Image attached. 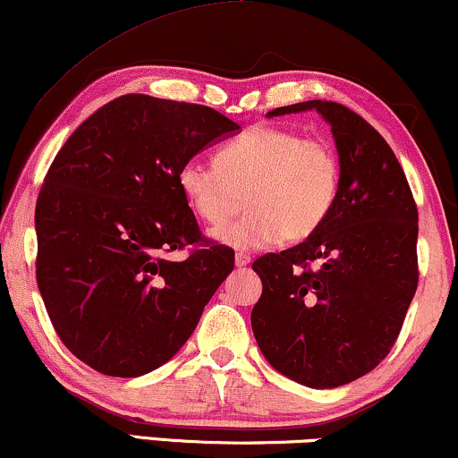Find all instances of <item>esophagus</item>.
<instances>
[{
    "instance_id": "obj_1",
    "label": "esophagus",
    "mask_w": 458,
    "mask_h": 458,
    "mask_svg": "<svg viewBox=\"0 0 458 458\" xmlns=\"http://www.w3.org/2000/svg\"><path fill=\"white\" fill-rule=\"evenodd\" d=\"M248 263H250V255H246V252H238V255H235V265H238V267H246Z\"/></svg>"
}]
</instances>
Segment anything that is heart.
Segmentation results:
<instances>
[{"label": "heart", "instance_id": "heart-1", "mask_svg": "<svg viewBox=\"0 0 458 458\" xmlns=\"http://www.w3.org/2000/svg\"><path fill=\"white\" fill-rule=\"evenodd\" d=\"M178 189L208 225L225 223L246 193L248 212L214 229L212 238L235 250H257L282 238L308 240L323 227L340 201L342 167L325 140L257 125L225 144L216 163L184 161Z\"/></svg>", "mask_w": 458, "mask_h": 458}]
</instances>
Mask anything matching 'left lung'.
Segmentation results:
<instances>
[{
	"label": "left lung",
	"mask_w": 458,
	"mask_h": 458,
	"mask_svg": "<svg viewBox=\"0 0 458 458\" xmlns=\"http://www.w3.org/2000/svg\"><path fill=\"white\" fill-rule=\"evenodd\" d=\"M331 125L340 201L306 242L252 263L263 295L250 323L274 369L312 388L365 376L391 352L419 286V210L397 157L363 116L335 101H301Z\"/></svg>",
	"instance_id": "8db88e82"
}]
</instances>
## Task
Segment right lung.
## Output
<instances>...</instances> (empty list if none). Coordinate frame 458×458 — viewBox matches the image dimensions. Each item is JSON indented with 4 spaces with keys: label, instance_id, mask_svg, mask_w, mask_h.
Segmentation results:
<instances>
[{
    "label": "right lung",
    "instance_id": "right-lung-1",
    "mask_svg": "<svg viewBox=\"0 0 458 458\" xmlns=\"http://www.w3.org/2000/svg\"><path fill=\"white\" fill-rule=\"evenodd\" d=\"M238 123L199 104L123 95L56 152L36 203L39 295L67 350L114 377L167 363L233 269L201 235L178 169ZM193 245L184 262L167 251Z\"/></svg>",
    "mask_w": 458,
    "mask_h": 458
}]
</instances>
